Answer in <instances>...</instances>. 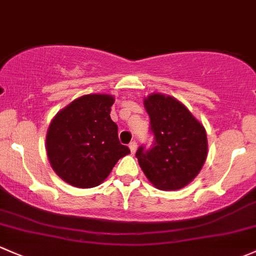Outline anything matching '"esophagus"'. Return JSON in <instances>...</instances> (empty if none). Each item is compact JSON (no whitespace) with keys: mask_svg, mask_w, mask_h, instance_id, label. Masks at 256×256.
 <instances>
[{"mask_svg":"<svg viewBox=\"0 0 256 256\" xmlns=\"http://www.w3.org/2000/svg\"><path fill=\"white\" fill-rule=\"evenodd\" d=\"M128 148H130L131 153H135L137 150V142L136 141H131L130 144H128Z\"/></svg>","mask_w":256,"mask_h":256,"instance_id":"esophagus-1","label":"esophagus"}]
</instances>
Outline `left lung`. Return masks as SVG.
<instances>
[{
  "label": "left lung",
  "mask_w": 256,
  "mask_h": 256,
  "mask_svg": "<svg viewBox=\"0 0 256 256\" xmlns=\"http://www.w3.org/2000/svg\"><path fill=\"white\" fill-rule=\"evenodd\" d=\"M153 142L140 147L138 164L160 190H179L195 179L207 157L205 128L188 108L170 96L153 93L144 99Z\"/></svg>",
  "instance_id": "left-lung-1"
}]
</instances>
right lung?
<instances>
[{"instance_id": "add662e5", "label": "right lung", "mask_w": 256, "mask_h": 256, "mask_svg": "<svg viewBox=\"0 0 256 256\" xmlns=\"http://www.w3.org/2000/svg\"><path fill=\"white\" fill-rule=\"evenodd\" d=\"M114 96L87 94L56 114L46 134L51 166L76 188L98 186L120 158L128 154L120 144L118 125L110 118Z\"/></svg>"}]
</instances>
